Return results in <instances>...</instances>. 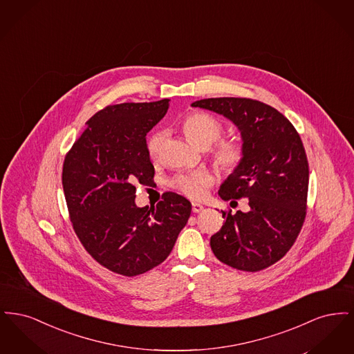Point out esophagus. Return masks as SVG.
Instances as JSON below:
<instances>
[{"label":"esophagus","mask_w":354,"mask_h":354,"mask_svg":"<svg viewBox=\"0 0 354 354\" xmlns=\"http://www.w3.org/2000/svg\"><path fill=\"white\" fill-rule=\"evenodd\" d=\"M203 208H204V207H203L201 203L192 202V212L199 214V212H202Z\"/></svg>","instance_id":"obj_1"}]
</instances>
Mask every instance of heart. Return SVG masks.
Listing matches in <instances>:
<instances>
[{"mask_svg": "<svg viewBox=\"0 0 354 354\" xmlns=\"http://www.w3.org/2000/svg\"><path fill=\"white\" fill-rule=\"evenodd\" d=\"M180 126L188 140H191L194 145L204 149L214 143V145L212 144L211 156L215 165L224 174H234L243 165L245 159L244 145L235 138L219 139L224 131V126L216 117L203 111H192L182 118ZM162 143L163 133L160 130H155L147 136L146 152L152 162L159 159ZM212 182L214 178L211 172L207 169H198L178 174L171 180V185L188 198L198 199L202 198Z\"/></svg>", "mask_w": 354, "mask_h": 354, "instance_id": "heart-1", "label": "heart"}]
</instances>
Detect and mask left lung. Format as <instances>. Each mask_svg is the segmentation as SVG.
Returning a JSON list of instances; mask_svg holds the SVG:
<instances>
[{"label": "left lung", "instance_id": "left-lung-1", "mask_svg": "<svg viewBox=\"0 0 354 354\" xmlns=\"http://www.w3.org/2000/svg\"><path fill=\"white\" fill-rule=\"evenodd\" d=\"M231 119L241 131L245 159L221 185L219 196L248 199L250 211H223L224 224L211 236L221 263L245 272L266 270L295 244L306 216L309 166L293 124L267 103L251 98L194 102Z\"/></svg>", "mask_w": 354, "mask_h": 354}]
</instances>
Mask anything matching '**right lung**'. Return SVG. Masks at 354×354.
Returning a JSON list of instances; mask_svg holds the SVG:
<instances>
[{
	"mask_svg": "<svg viewBox=\"0 0 354 354\" xmlns=\"http://www.w3.org/2000/svg\"><path fill=\"white\" fill-rule=\"evenodd\" d=\"M169 102L106 106L65 156L62 185L74 232L97 263L122 276L163 263L191 215V203L175 192H165L156 207L135 204V183L151 185L155 175L146 135Z\"/></svg>",
	"mask_w": 354,
	"mask_h": 354,
	"instance_id": "add662e5",
	"label": "right lung"
}]
</instances>
